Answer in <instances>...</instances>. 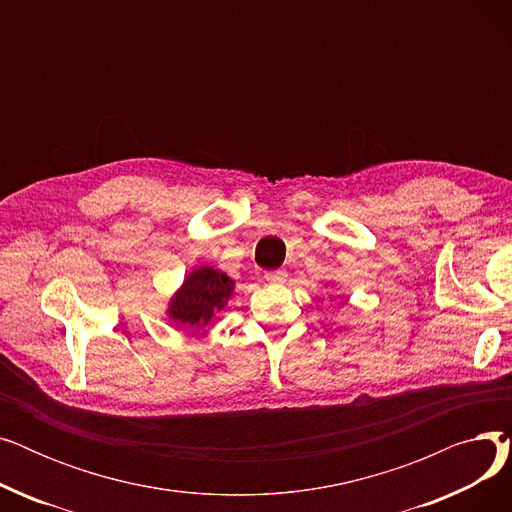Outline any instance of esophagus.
Listing matches in <instances>:
<instances>
[{
	"mask_svg": "<svg viewBox=\"0 0 512 512\" xmlns=\"http://www.w3.org/2000/svg\"><path fill=\"white\" fill-rule=\"evenodd\" d=\"M286 272L284 270H276V272H265V280L272 282V284H278V282H284L286 280Z\"/></svg>",
	"mask_w": 512,
	"mask_h": 512,
	"instance_id": "34e87169",
	"label": "esophagus"
}]
</instances>
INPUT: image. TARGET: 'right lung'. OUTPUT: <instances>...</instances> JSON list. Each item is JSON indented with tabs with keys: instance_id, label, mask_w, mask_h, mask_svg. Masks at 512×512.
<instances>
[{
	"instance_id": "add662e5",
	"label": "right lung",
	"mask_w": 512,
	"mask_h": 512,
	"mask_svg": "<svg viewBox=\"0 0 512 512\" xmlns=\"http://www.w3.org/2000/svg\"><path fill=\"white\" fill-rule=\"evenodd\" d=\"M232 294V280L211 267H199L184 280L170 303V317L184 328L205 326L213 311H220Z\"/></svg>"
}]
</instances>
